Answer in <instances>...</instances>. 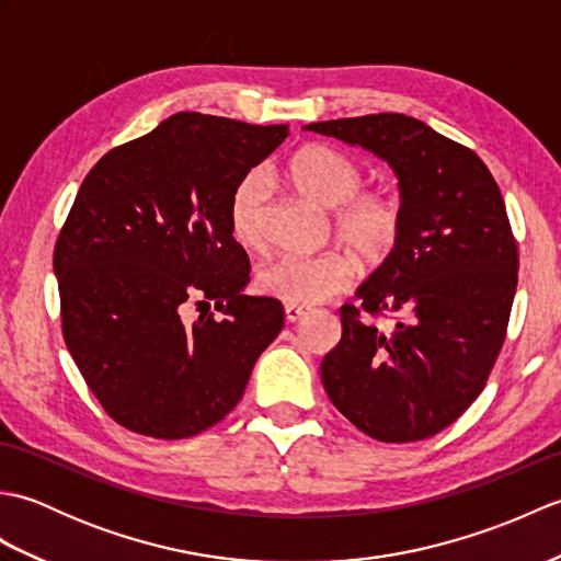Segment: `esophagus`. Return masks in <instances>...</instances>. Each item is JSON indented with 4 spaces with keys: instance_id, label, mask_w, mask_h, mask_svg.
Listing matches in <instances>:
<instances>
[{
    "instance_id": "34e87169",
    "label": "esophagus",
    "mask_w": 561,
    "mask_h": 561,
    "mask_svg": "<svg viewBox=\"0 0 561 561\" xmlns=\"http://www.w3.org/2000/svg\"><path fill=\"white\" fill-rule=\"evenodd\" d=\"M284 316H287L289 323H301V320L308 316L306 308H299V306H287L284 308Z\"/></svg>"
}]
</instances>
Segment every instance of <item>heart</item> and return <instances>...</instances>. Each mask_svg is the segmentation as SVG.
Here are the masks:
<instances>
[{
  "mask_svg": "<svg viewBox=\"0 0 561 561\" xmlns=\"http://www.w3.org/2000/svg\"><path fill=\"white\" fill-rule=\"evenodd\" d=\"M287 175L313 205L332 209V229L366 262L386 260L400 241L402 205L388 190H362L364 171L347 153L328 145H306L291 153ZM229 226L238 243L248 250L265 245L267 202L265 183L257 171L236 183L229 199ZM356 262L344 250L311 257H274L257 267L260 294L287 306H318L350 287Z\"/></svg>",
  "mask_w": 561,
  "mask_h": 561,
  "instance_id": "b5f03b06",
  "label": "heart"
}]
</instances>
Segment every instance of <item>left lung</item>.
<instances>
[{
    "instance_id": "left-lung-1",
    "label": "left lung",
    "mask_w": 561,
    "mask_h": 561,
    "mask_svg": "<svg viewBox=\"0 0 561 561\" xmlns=\"http://www.w3.org/2000/svg\"><path fill=\"white\" fill-rule=\"evenodd\" d=\"M306 129L388 161L402 197L398 245L356 289L362 306L340 308L342 340L320 364L328 398L376 440L434 436L480 396L506 337L518 248L504 197L478 153L416 117Z\"/></svg>"
}]
</instances>
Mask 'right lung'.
<instances>
[{
    "instance_id": "add662e5",
    "label": "right lung",
    "mask_w": 561,
    "mask_h": 561,
    "mask_svg": "<svg viewBox=\"0 0 561 561\" xmlns=\"http://www.w3.org/2000/svg\"><path fill=\"white\" fill-rule=\"evenodd\" d=\"M287 135V125L175 113L83 178L53 257L62 335L129 432L173 440L221 422L279 335L282 304L243 294L250 262L229 199ZM209 302L219 319L186 316Z\"/></svg>"
}]
</instances>
